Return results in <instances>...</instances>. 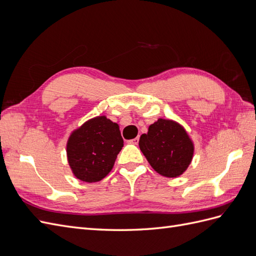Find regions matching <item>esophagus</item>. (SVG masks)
<instances>
[{
  "label": "esophagus",
  "mask_w": 256,
  "mask_h": 256,
  "mask_svg": "<svg viewBox=\"0 0 256 256\" xmlns=\"http://www.w3.org/2000/svg\"><path fill=\"white\" fill-rule=\"evenodd\" d=\"M128 143L130 144H134V145H138V138H132V140H129Z\"/></svg>",
  "instance_id": "1"
}]
</instances>
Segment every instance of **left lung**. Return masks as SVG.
Here are the masks:
<instances>
[{
    "instance_id": "obj_1",
    "label": "left lung",
    "mask_w": 256,
    "mask_h": 256,
    "mask_svg": "<svg viewBox=\"0 0 256 256\" xmlns=\"http://www.w3.org/2000/svg\"><path fill=\"white\" fill-rule=\"evenodd\" d=\"M138 146L152 168L160 175L174 178L190 166L194 144L186 129L172 120L158 118L143 134Z\"/></svg>"
}]
</instances>
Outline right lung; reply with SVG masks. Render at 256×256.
Segmentation results:
<instances>
[{"mask_svg": "<svg viewBox=\"0 0 256 256\" xmlns=\"http://www.w3.org/2000/svg\"><path fill=\"white\" fill-rule=\"evenodd\" d=\"M122 146L118 124L104 115L96 116L74 130L68 138V164L78 180L100 182L111 172Z\"/></svg>", "mask_w": 256, "mask_h": 256, "instance_id": "right-lung-1", "label": "right lung"}]
</instances>
